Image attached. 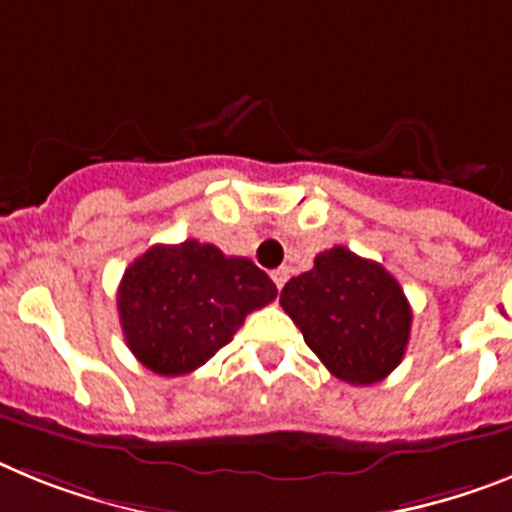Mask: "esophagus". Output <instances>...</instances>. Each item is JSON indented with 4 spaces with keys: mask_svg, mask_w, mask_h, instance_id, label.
Wrapping results in <instances>:
<instances>
[{
    "mask_svg": "<svg viewBox=\"0 0 512 512\" xmlns=\"http://www.w3.org/2000/svg\"><path fill=\"white\" fill-rule=\"evenodd\" d=\"M272 279H274V285L282 290L287 279H290V269H287V266H279V269H274V272H272Z\"/></svg>",
    "mask_w": 512,
    "mask_h": 512,
    "instance_id": "1",
    "label": "esophagus"
}]
</instances>
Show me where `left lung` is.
<instances>
[{"label": "left lung", "instance_id": "left-lung-1", "mask_svg": "<svg viewBox=\"0 0 512 512\" xmlns=\"http://www.w3.org/2000/svg\"><path fill=\"white\" fill-rule=\"evenodd\" d=\"M279 305L329 373L352 386L383 381L409 344L412 308L401 285L344 246L318 253L310 272L287 282Z\"/></svg>", "mask_w": 512, "mask_h": 512}]
</instances>
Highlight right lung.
Instances as JSON below:
<instances>
[{
	"label": "right lung",
	"instance_id": "obj_1",
	"mask_svg": "<svg viewBox=\"0 0 512 512\" xmlns=\"http://www.w3.org/2000/svg\"><path fill=\"white\" fill-rule=\"evenodd\" d=\"M277 298L266 272L212 243L152 246L121 277L126 344L157 375H186L220 352L248 313Z\"/></svg>",
	"mask_w": 512,
	"mask_h": 512
}]
</instances>
